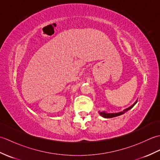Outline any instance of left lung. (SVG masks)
Segmentation results:
<instances>
[{"label": "left lung", "mask_w": 160, "mask_h": 160, "mask_svg": "<svg viewBox=\"0 0 160 160\" xmlns=\"http://www.w3.org/2000/svg\"><path fill=\"white\" fill-rule=\"evenodd\" d=\"M137 102H138V100L135 101V103L132 105H131V107L125 108V109H124L122 111L118 112V113H107V112H105V111H99V114L101 115L102 117H103L104 118H111L117 117V116H119V115H121L122 114H124V113H126V112L128 111V110L131 109V108L135 106V104H136Z\"/></svg>", "instance_id": "8db88e82"}]
</instances>
